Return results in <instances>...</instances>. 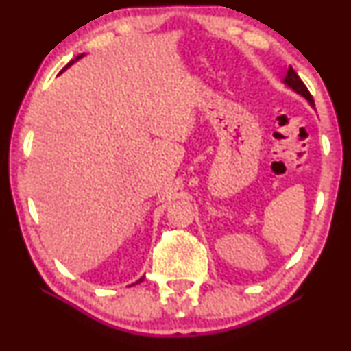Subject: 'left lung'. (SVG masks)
Listing matches in <instances>:
<instances>
[{"label":"left lung","instance_id":"8db88e82","mask_svg":"<svg viewBox=\"0 0 351 351\" xmlns=\"http://www.w3.org/2000/svg\"><path fill=\"white\" fill-rule=\"evenodd\" d=\"M284 82L287 84L289 87H292L293 90H295V92H299L300 95H304V97L307 99L308 102L312 104V106H313V99H312V95H310L308 88L305 87V84H304V82H302V79L299 77V75H297V72L292 69V66L289 67L287 75H285V80H284Z\"/></svg>","mask_w":351,"mask_h":351}]
</instances>
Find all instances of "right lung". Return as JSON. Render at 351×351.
<instances>
[{
	"label": "right lung",
	"instance_id": "add662e5",
	"mask_svg": "<svg viewBox=\"0 0 351 351\" xmlns=\"http://www.w3.org/2000/svg\"><path fill=\"white\" fill-rule=\"evenodd\" d=\"M79 58H82V56H77V59H79ZM71 64H72V60H71V62H69V64H67V66H66V67H69V66H71ZM66 67H64V69H66ZM138 282H143V279H140ZM138 282H136V284H138Z\"/></svg>",
	"mask_w": 351,
	"mask_h": 351
}]
</instances>
